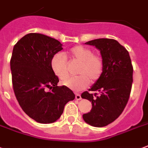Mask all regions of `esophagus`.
I'll use <instances>...</instances> for the list:
<instances>
[{
  "label": "esophagus",
  "instance_id": "1",
  "mask_svg": "<svg viewBox=\"0 0 148 148\" xmlns=\"http://www.w3.org/2000/svg\"><path fill=\"white\" fill-rule=\"evenodd\" d=\"M76 99L77 100H79V99H81V96H80V94H76Z\"/></svg>",
  "mask_w": 148,
  "mask_h": 148
}]
</instances>
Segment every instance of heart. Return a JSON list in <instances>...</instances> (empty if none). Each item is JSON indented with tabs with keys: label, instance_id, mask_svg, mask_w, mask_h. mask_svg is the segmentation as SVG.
Masks as SVG:
<instances>
[{
	"label": "heart",
	"instance_id": "heart-1",
	"mask_svg": "<svg viewBox=\"0 0 148 148\" xmlns=\"http://www.w3.org/2000/svg\"><path fill=\"white\" fill-rule=\"evenodd\" d=\"M69 56L79 63L76 73L79 75L62 81L63 85L74 91H81L88 87L90 81L96 82L103 72V60L99 54L93 53L88 47L77 45L69 51ZM51 68L55 75L60 79L69 76L68 60L62 53H56L51 60Z\"/></svg>",
	"mask_w": 148,
	"mask_h": 148
}]
</instances>
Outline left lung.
Returning <instances> with one entry per match:
<instances>
[{
	"mask_svg": "<svg viewBox=\"0 0 148 148\" xmlns=\"http://www.w3.org/2000/svg\"><path fill=\"white\" fill-rule=\"evenodd\" d=\"M85 44L100 51L103 72L88 90L98 91L100 95L93 96L87 91L81 94L92 105L90 112L83 115V119L91 126L102 127L115 121L125 108L132 90L133 67L128 52L116 40L96 39Z\"/></svg>",
	"mask_w": 148,
	"mask_h": 148,
	"instance_id": "8db88e82",
	"label": "left lung"
}]
</instances>
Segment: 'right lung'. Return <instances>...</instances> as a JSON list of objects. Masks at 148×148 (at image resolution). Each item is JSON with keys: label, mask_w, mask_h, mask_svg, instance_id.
<instances>
[{"label": "right lung", "mask_w": 148, "mask_h": 148, "mask_svg": "<svg viewBox=\"0 0 148 148\" xmlns=\"http://www.w3.org/2000/svg\"><path fill=\"white\" fill-rule=\"evenodd\" d=\"M63 49L61 43L48 36L29 33L13 47L10 68L16 98L22 110L40 123H51L62 115L75 94L59 82L51 68L52 56ZM45 87L52 88L47 93Z\"/></svg>", "instance_id": "obj_1"}]
</instances>
